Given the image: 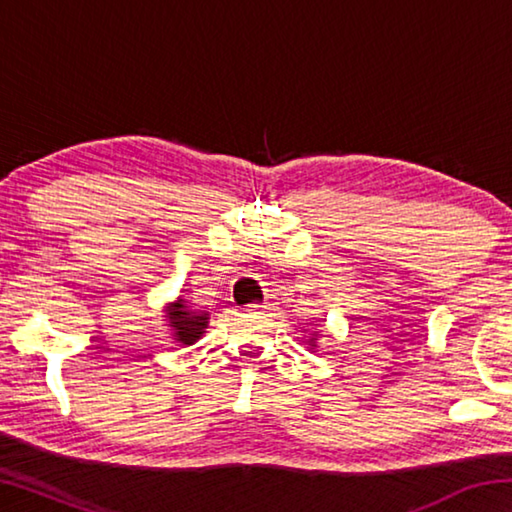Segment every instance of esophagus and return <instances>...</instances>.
<instances>
[{"label":"esophagus","instance_id":"obj_1","mask_svg":"<svg viewBox=\"0 0 512 512\" xmlns=\"http://www.w3.org/2000/svg\"><path fill=\"white\" fill-rule=\"evenodd\" d=\"M248 309L250 311H264V309H268V302H255V305H250Z\"/></svg>","mask_w":512,"mask_h":512}]
</instances>
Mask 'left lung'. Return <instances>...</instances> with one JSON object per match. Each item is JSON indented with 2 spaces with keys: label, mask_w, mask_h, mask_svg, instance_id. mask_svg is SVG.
I'll return each mask as SVG.
<instances>
[{
  "label": "left lung",
  "mask_w": 512,
  "mask_h": 512,
  "mask_svg": "<svg viewBox=\"0 0 512 512\" xmlns=\"http://www.w3.org/2000/svg\"><path fill=\"white\" fill-rule=\"evenodd\" d=\"M309 343H311V345H314V343H316V339H309Z\"/></svg>",
  "instance_id": "left-lung-1"
}]
</instances>
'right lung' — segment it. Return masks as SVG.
Wrapping results in <instances>:
<instances>
[{"instance_id": "right-lung-1", "label": "right lung", "mask_w": 512, "mask_h": 512, "mask_svg": "<svg viewBox=\"0 0 512 512\" xmlns=\"http://www.w3.org/2000/svg\"><path fill=\"white\" fill-rule=\"evenodd\" d=\"M167 320L173 327V336L180 345H192L205 334V327L210 323V314L194 311L185 305L183 298H178L167 309Z\"/></svg>"}]
</instances>
